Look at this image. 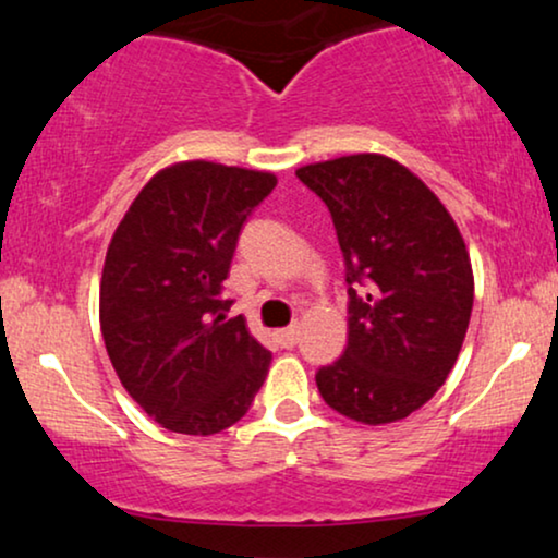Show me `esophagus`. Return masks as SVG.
Returning <instances> with one entry per match:
<instances>
[{
  "label": "esophagus",
  "mask_w": 558,
  "mask_h": 558,
  "mask_svg": "<svg viewBox=\"0 0 558 558\" xmlns=\"http://www.w3.org/2000/svg\"><path fill=\"white\" fill-rule=\"evenodd\" d=\"M275 338H278V343L283 345V349H291V345L299 341V328L296 325H291V328H283V330L275 332Z\"/></svg>",
  "instance_id": "34e87169"
}]
</instances>
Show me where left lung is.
Returning <instances> with one entry per match:
<instances>
[{
  "label": "left lung",
  "mask_w": 558,
  "mask_h": 558,
  "mask_svg": "<svg viewBox=\"0 0 558 558\" xmlns=\"http://www.w3.org/2000/svg\"><path fill=\"white\" fill-rule=\"evenodd\" d=\"M296 175L328 204L349 270V345L317 373L319 393L362 425L399 422L433 399L462 351L475 301L462 233L386 155L312 162Z\"/></svg>",
  "instance_id": "8db88e82"
}]
</instances>
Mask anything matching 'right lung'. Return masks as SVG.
Returning <instances> with one entry per match:
<instances>
[{
    "label": "right lung",
    "mask_w": 558,
    "mask_h": 558,
    "mask_svg": "<svg viewBox=\"0 0 558 558\" xmlns=\"http://www.w3.org/2000/svg\"><path fill=\"white\" fill-rule=\"evenodd\" d=\"M275 183L265 170L175 162L138 191L107 246V354L133 401L172 433L235 425L270 369L243 315H226V278L243 220Z\"/></svg>",
    "instance_id": "1"
}]
</instances>
